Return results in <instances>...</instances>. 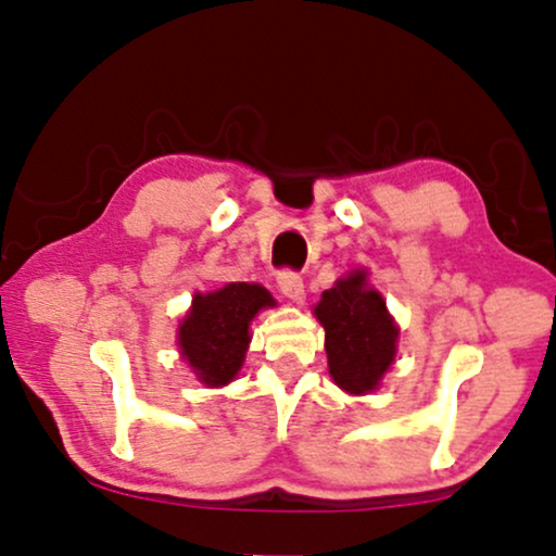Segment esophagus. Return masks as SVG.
I'll return each mask as SVG.
<instances>
[{"mask_svg":"<svg viewBox=\"0 0 556 556\" xmlns=\"http://www.w3.org/2000/svg\"><path fill=\"white\" fill-rule=\"evenodd\" d=\"M278 288H280V293H283L286 299L293 303H301L303 299H306V293H303V278L295 270H280Z\"/></svg>","mask_w":556,"mask_h":556,"instance_id":"obj_1","label":"esophagus"}]
</instances>
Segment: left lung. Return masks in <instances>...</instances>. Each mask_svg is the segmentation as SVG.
Masks as SVG:
<instances>
[{"label": "left lung", "mask_w": 556, "mask_h": 556, "mask_svg": "<svg viewBox=\"0 0 556 556\" xmlns=\"http://www.w3.org/2000/svg\"><path fill=\"white\" fill-rule=\"evenodd\" d=\"M314 314L326 331L333 382L352 394L377 390L394 362L400 331L387 314L382 293L367 286V273L354 270L324 291Z\"/></svg>", "instance_id": "1"}]
</instances>
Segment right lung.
<instances>
[{
  "mask_svg": "<svg viewBox=\"0 0 556 556\" xmlns=\"http://www.w3.org/2000/svg\"><path fill=\"white\" fill-rule=\"evenodd\" d=\"M273 295L255 283H227L215 293H197L179 326L181 356L210 387L232 382L248 352V326Z\"/></svg>",
  "mask_w": 556,
  "mask_h": 556,
  "instance_id": "add662e5",
  "label": "right lung"
}]
</instances>
